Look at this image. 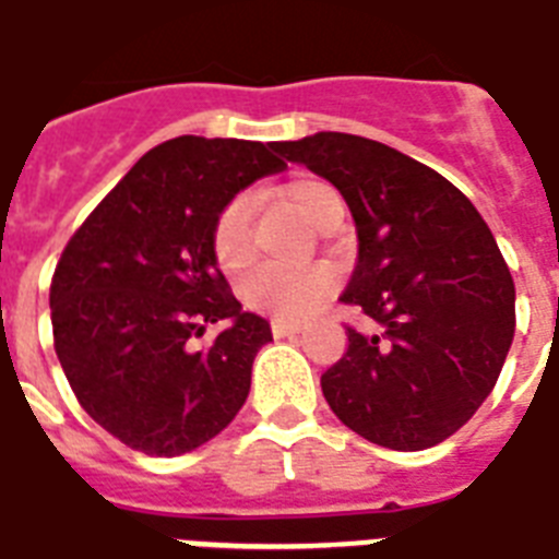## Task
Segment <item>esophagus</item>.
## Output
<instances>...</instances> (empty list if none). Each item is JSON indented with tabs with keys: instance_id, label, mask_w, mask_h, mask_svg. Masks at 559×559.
<instances>
[{
	"instance_id": "34e87169",
	"label": "esophagus",
	"mask_w": 559,
	"mask_h": 559,
	"mask_svg": "<svg viewBox=\"0 0 559 559\" xmlns=\"http://www.w3.org/2000/svg\"><path fill=\"white\" fill-rule=\"evenodd\" d=\"M272 333H275V335H295V333H301V326L287 324V321H272Z\"/></svg>"
}]
</instances>
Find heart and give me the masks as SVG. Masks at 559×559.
Listing matches in <instances>:
<instances>
[{
  "label": "heart",
  "mask_w": 559,
  "mask_h": 559,
  "mask_svg": "<svg viewBox=\"0 0 559 559\" xmlns=\"http://www.w3.org/2000/svg\"><path fill=\"white\" fill-rule=\"evenodd\" d=\"M284 198L301 212L312 226H324L326 217L342 209V198L326 180L298 175L284 183ZM212 258L224 272L247 270L255 258V243L249 233V201L243 194L233 198L217 212L209 235ZM338 287L333 270H287V266H261L240 284V295L252 310L270 312L281 321H301L319 310Z\"/></svg>",
  "instance_id": "heart-1"
}]
</instances>
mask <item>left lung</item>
Returning <instances> with one entry per match:
<instances>
[{"instance_id": "8db88e82", "label": "left lung", "mask_w": 559, "mask_h": 559, "mask_svg": "<svg viewBox=\"0 0 559 559\" xmlns=\"http://www.w3.org/2000/svg\"><path fill=\"white\" fill-rule=\"evenodd\" d=\"M344 194L358 264L342 301L373 321L321 376L326 405L358 437L425 451L491 393L514 338V278L465 194L376 140L319 131L275 143Z\"/></svg>"}]
</instances>
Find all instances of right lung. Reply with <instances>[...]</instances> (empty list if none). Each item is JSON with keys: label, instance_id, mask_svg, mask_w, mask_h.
<instances>
[{"label": "right lung", "instance_id": "add662e5", "mask_svg": "<svg viewBox=\"0 0 559 559\" xmlns=\"http://www.w3.org/2000/svg\"><path fill=\"white\" fill-rule=\"evenodd\" d=\"M275 143L166 140L140 157L62 249L51 278L53 350L76 402L131 451L180 456L235 419L270 324L217 270V212L281 171ZM233 320L206 348L202 326Z\"/></svg>", "mask_w": 559, "mask_h": 559}]
</instances>
